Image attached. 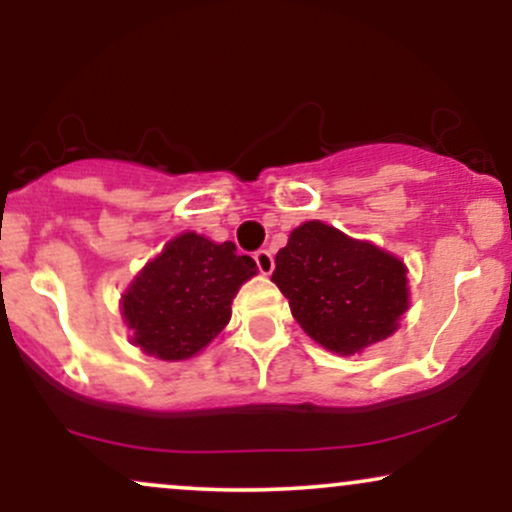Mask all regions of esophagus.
<instances>
[{
	"instance_id": "esophagus-1",
	"label": "esophagus",
	"mask_w": 512,
	"mask_h": 512,
	"mask_svg": "<svg viewBox=\"0 0 512 512\" xmlns=\"http://www.w3.org/2000/svg\"><path fill=\"white\" fill-rule=\"evenodd\" d=\"M255 262H257V269H260L262 274H272L274 272V255L269 250H257L255 252Z\"/></svg>"
}]
</instances>
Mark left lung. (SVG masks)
Masks as SVG:
<instances>
[{
	"instance_id": "left-lung-1",
	"label": "left lung",
	"mask_w": 512,
	"mask_h": 512,
	"mask_svg": "<svg viewBox=\"0 0 512 512\" xmlns=\"http://www.w3.org/2000/svg\"><path fill=\"white\" fill-rule=\"evenodd\" d=\"M272 281L308 337L351 356L383 342L409 308L407 267L366 240L305 221L276 252Z\"/></svg>"
}]
</instances>
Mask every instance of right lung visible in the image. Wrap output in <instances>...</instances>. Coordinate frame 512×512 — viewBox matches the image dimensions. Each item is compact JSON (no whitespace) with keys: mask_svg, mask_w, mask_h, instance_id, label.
I'll return each instance as SVG.
<instances>
[{"mask_svg":"<svg viewBox=\"0 0 512 512\" xmlns=\"http://www.w3.org/2000/svg\"><path fill=\"white\" fill-rule=\"evenodd\" d=\"M257 264L236 255L231 240L182 233L134 276L122 296V317L134 346L161 361L199 354L231 320V303Z\"/></svg>","mask_w":512,"mask_h":512,"instance_id":"right-lung-1","label":"right lung"}]
</instances>
